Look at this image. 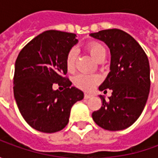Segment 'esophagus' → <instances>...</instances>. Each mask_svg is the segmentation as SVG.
I'll list each match as a JSON object with an SVG mask.
<instances>
[{
  "mask_svg": "<svg viewBox=\"0 0 158 158\" xmlns=\"http://www.w3.org/2000/svg\"><path fill=\"white\" fill-rule=\"evenodd\" d=\"M92 94H88V93H85V99H89V98H92Z\"/></svg>",
  "mask_w": 158,
  "mask_h": 158,
  "instance_id": "esophagus-1",
  "label": "esophagus"
}]
</instances>
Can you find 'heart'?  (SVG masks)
I'll list each match as a JSON object with an SVG mask.
<instances>
[{
  "mask_svg": "<svg viewBox=\"0 0 158 158\" xmlns=\"http://www.w3.org/2000/svg\"><path fill=\"white\" fill-rule=\"evenodd\" d=\"M87 50L96 61L99 62L100 60L105 58L106 56V48L105 46L97 41L90 42ZM76 59H77V51L75 49L70 50L66 58V67L69 72H73L75 69ZM100 82V77L96 74H78L74 77L73 83L77 87L84 90H90Z\"/></svg>",
  "mask_w": 158,
  "mask_h": 158,
  "instance_id": "b5f03b06",
  "label": "heart"
}]
</instances>
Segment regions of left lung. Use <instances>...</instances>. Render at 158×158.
<instances>
[{
  "instance_id": "left-lung-1",
  "label": "left lung",
  "mask_w": 158,
  "mask_h": 158,
  "mask_svg": "<svg viewBox=\"0 0 158 158\" xmlns=\"http://www.w3.org/2000/svg\"><path fill=\"white\" fill-rule=\"evenodd\" d=\"M89 36L104 42L110 50V72L99 90L112 89L102 106L92 113V118L102 129L123 130L131 126L144 110L150 92V66L147 56L139 43L123 30L106 29Z\"/></svg>"
}]
</instances>
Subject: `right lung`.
I'll list each match as a JSON object with an SVG mask.
<instances>
[{
  "mask_svg": "<svg viewBox=\"0 0 158 158\" xmlns=\"http://www.w3.org/2000/svg\"><path fill=\"white\" fill-rule=\"evenodd\" d=\"M78 43L75 34L47 30L29 41L19 52L13 78L14 98L28 124L43 133H55L69 123L73 104L84 93L63 77L66 58ZM56 83L64 89L54 91Z\"/></svg>",
  "mask_w": 158,
  "mask_h": 158,
  "instance_id": "add662e5",
  "label": "right lung"
}]
</instances>
